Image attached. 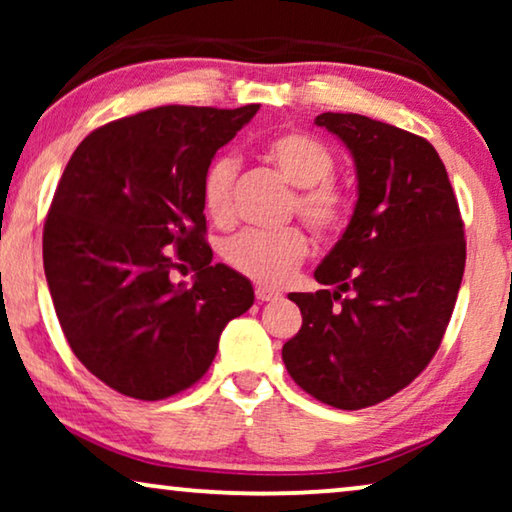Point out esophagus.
<instances>
[{"label": "esophagus", "instance_id": "obj_1", "mask_svg": "<svg viewBox=\"0 0 512 512\" xmlns=\"http://www.w3.org/2000/svg\"><path fill=\"white\" fill-rule=\"evenodd\" d=\"M282 298V293L275 289H268V286H256V300L258 303H268V300Z\"/></svg>", "mask_w": 512, "mask_h": 512}]
</instances>
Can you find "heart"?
Instances as JSON below:
<instances>
[{
  "instance_id": "heart-1",
  "label": "heart",
  "mask_w": 512,
  "mask_h": 512,
  "mask_svg": "<svg viewBox=\"0 0 512 512\" xmlns=\"http://www.w3.org/2000/svg\"><path fill=\"white\" fill-rule=\"evenodd\" d=\"M263 156L277 167L279 174L296 186L289 202L305 226L317 237H333L349 219L347 188L333 177L335 153L326 142L305 130L279 132L263 146ZM237 163L233 156H219L209 163L202 177V205L216 226H226L233 216V193ZM307 237L300 228L242 230L223 244V258L240 275L263 286H279L305 261Z\"/></svg>"
}]
</instances>
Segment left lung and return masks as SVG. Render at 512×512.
<instances>
[{"instance_id": "1", "label": "left lung", "mask_w": 512, "mask_h": 512, "mask_svg": "<svg viewBox=\"0 0 512 512\" xmlns=\"http://www.w3.org/2000/svg\"><path fill=\"white\" fill-rule=\"evenodd\" d=\"M314 123L352 153L359 200L314 270L335 291L289 296L303 326L282 359L317 401L361 410L408 387L438 352L464 277V221L424 137L361 114L326 111Z\"/></svg>"}]
</instances>
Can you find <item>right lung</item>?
<instances>
[{
	"label": "right lung",
	"instance_id": "obj_1",
	"mask_svg": "<svg viewBox=\"0 0 512 512\" xmlns=\"http://www.w3.org/2000/svg\"><path fill=\"white\" fill-rule=\"evenodd\" d=\"M256 111L170 104L118 118L62 172L44 223L48 291L76 359L118 394L188 389L228 321L254 305L249 279L212 263L202 177ZM184 264L193 287L171 282Z\"/></svg>",
	"mask_w": 512,
	"mask_h": 512
}]
</instances>
